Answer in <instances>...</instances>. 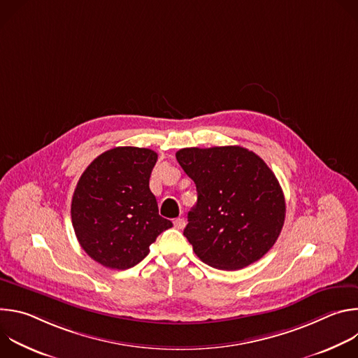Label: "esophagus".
Instances as JSON below:
<instances>
[{"mask_svg": "<svg viewBox=\"0 0 358 358\" xmlns=\"http://www.w3.org/2000/svg\"><path fill=\"white\" fill-rule=\"evenodd\" d=\"M174 227H176L177 229H182V228L185 227V221H184V218H177V220L174 221Z\"/></svg>", "mask_w": 358, "mask_h": 358, "instance_id": "obj_1", "label": "esophagus"}]
</instances>
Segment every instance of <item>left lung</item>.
<instances>
[{
  "mask_svg": "<svg viewBox=\"0 0 358 358\" xmlns=\"http://www.w3.org/2000/svg\"><path fill=\"white\" fill-rule=\"evenodd\" d=\"M177 162L198 199L184 236L213 268L242 269L275 245L285 222L280 184L266 163L241 145L181 148Z\"/></svg>",
  "mask_w": 358,
  "mask_h": 358,
  "instance_id": "left-lung-1",
  "label": "left lung"
}]
</instances>
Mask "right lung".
I'll return each mask as SVG.
<instances>
[{
    "label": "right lung",
    "instance_id": "1",
    "mask_svg": "<svg viewBox=\"0 0 358 358\" xmlns=\"http://www.w3.org/2000/svg\"><path fill=\"white\" fill-rule=\"evenodd\" d=\"M157 152L115 147L80 176L71 206L72 225L83 250L97 264L124 271L141 262L150 245L173 222L160 217L148 181Z\"/></svg>",
    "mask_w": 358,
    "mask_h": 358
}]
</instances>
